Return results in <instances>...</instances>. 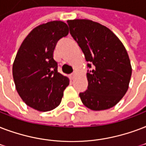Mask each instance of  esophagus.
<instances>
[{
  "instance_id": "obj_1",
  "label": "esophagus",
  "mask_w": 146,
  "mask_h": 146,
  "mask_svg": "<svg viewBox=\"0 0 146 146\" xmlns=\"http://www.w3.org/2000/svg\"><path fill=\"white\" fill-rule=\"evenodd\" d=\"M75 75H76V74H72V75H71V78L72 79H74V77H75Z\"/></svg>"
}]
</instances>
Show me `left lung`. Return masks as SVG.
<instances>
[{
  "instance_id": "8db88e82",
  "label": "left lung",
  "mask_w": 146,
  "mask_h": 146,
  "mask_svg": "<svg viewBox=\"0 0 146 146\" xmlns=\"http://www.w3.org/2000/svg\"><path fill=\"white\" fill-rule=\"evenodd\" d=\"M67 23L88 66L92 68L87 73L88 90L79 94L83 104L95 111L114 107L126 94L132 75L126 48L109 28L99 23L86 19Z\"/></svg>"
}]
</instances>
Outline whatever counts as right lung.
Returning a JSON list of instances; mask_svg holds the SVG:
<instances>
[{"label":"right lung","instance_id":"1","mask_svg":"<svg viewBox=\"0 0 146 146\" xmlns=\"http://www.w3.org/2000/svg\"><path fill=\"white\" fill-rule=\"evenodd\" d=\"M68 34L65 23H42L28 34L18 49L13 64V78L23 102L46 112L60 104L69 79L58 72L53 52L58 41Z\"/></svg>","mask_w":146,"mask_h":146}]
</instances>
